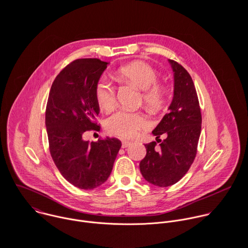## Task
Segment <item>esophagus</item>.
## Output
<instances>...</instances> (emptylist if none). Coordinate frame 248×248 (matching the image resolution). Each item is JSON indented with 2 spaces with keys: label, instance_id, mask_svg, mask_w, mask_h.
Wrapping results in <instances>:
<instances>
[{
  "label": "esophagus",
  "instance_id": "34e87169",
  "mask_svg": "<svg viewBox=\"0 0 248 248\" xmlns=\"http://www.w3.org/2000/svg\"><path fill=\"white\" fill-rule=\"evenodd\" d=\"M132 145V141L129 140H122V148H127Z\"/></svg>",
  "mask_w": 248,
  "mask_h": 248
}]
</instances>
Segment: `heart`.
<instances>
[{"label":"heart","instance_id":"1","mask_svg":"<svg viewBox=\"0 0 248 248\" xmlns=\"http://www.w3.org/2000/svg\"><path fill=\"white\" fill-rule=\"evenodd\" d=\"M119 78L128 81L142 91V100L150 108H157L162 106L165 99V91L159 86L156 71L142 61H136L118 69ZM94 96L97 104L103 109H109L115 102V90L109 81L102 77L94 88ZM150 125L148 118L140 112H131L119 109L106 119L107 131L122 139L134 138L139 131Z\"/></svg>","mask_w":248,"mask_h":248}]
</instances>
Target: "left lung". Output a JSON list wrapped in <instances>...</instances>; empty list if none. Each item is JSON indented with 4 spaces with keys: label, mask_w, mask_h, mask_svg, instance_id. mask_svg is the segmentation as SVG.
<instances>
[{
    "label": "left lung",
    "mask_w": 248,
    "mask_h": 248,
    "mask_svg": "<svg viewBox=\"0 0 248 248\" xmlns=\"http://www.w3.org/2000/svg\"><path fill=\"white\" fill-rule=\"evenodd\" d=\"M174 72V96L166 113L152 132L156 142L145 144L141 175L149 183L167 187L184 177L192 165L202 130V113L193 80L181 65L168 60ZM167 135L164 141L158 140Z\"/></svg>",
    "instance_id": "obj_1"
}]
</instances>
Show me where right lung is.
I'll return each instance as SVG.
<instances>
[{
	"mask_svg": "<svg viewBox=\"0 0 248 248\" xmlns=\"http://www.w3.org/2000/svg\"><path fill=\"white\" fill-rule=\"evenodd\" d=\"M108 63L77 59L52 83L46 109V128L52 159L61 175L79 189L93 190L109 177L121 141L107 137L97 142L83 140L94 123L99 105L94 88Z\"/></svg>",
	"mask_w": 248,
	"mask_h": 248,
	"instance_id": "right-lung-1",
	"label": "right lung"
}]
</instances>
